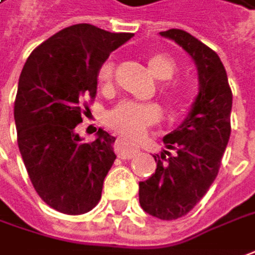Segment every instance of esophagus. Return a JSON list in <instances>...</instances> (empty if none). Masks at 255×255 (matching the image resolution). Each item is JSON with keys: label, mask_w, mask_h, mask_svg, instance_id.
<instances>
[{"label": "esophagus", "mask_w": 255, "mask_h": 255, "mask_svg": "<svg viewBox=\"0 0 255 255\" xmlns=\"http://www.w3.org/2000/svg\"><path fill=\"white\" fill-rule=\"evenodd\" d=\"M138 145L134 144V142H131L129 139L124 138V137H120V138L117 139L116 152L120 158L128 160V158H131L132 155H135V154L138 152Z\"/></svg>", "instance_id": "obj_1"}]
</instances>
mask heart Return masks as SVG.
Here are the masks:
<instances>
[{"label":"heart","instance_id":"1","mask_svg":"<svg viewBox=\"0 0 255 255\" xmlns=\"http://www.w3.org/2000/svg\"><path fill=\"white\" fill-rule=\"evenodd\" d=\"M147 67L151 74L165 80L161 83V94L167 98L171 106L183 103L188 94L187 87L181 83L168 81L177 72V61L165 52H152L147 57ZM114 68L116 62L113 58H106L97 68L95 80L100 90L108 91L114 83ZM162 117L161 107L155 103H135V101H121L113 107L107 114V123L114 131L128 137L137 138L147 132V129L155 126Z\"/></svg>","mask_w":255,"mask_h":255}]
</instances>
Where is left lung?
<instances>
[{
    "label": "left lung",
    "mask_w": 255,
    "mask_h": 255,
    "mask_svg": "<svg viewBox=\"0 0 255 255\" xmlns=\"http://www.w3.org/2000/svg\"><path fill=\"white\" fill-rule=\"evenodd\" d=\"M160 34L193 57L200 80V93L188 117L162 138L174 154L164 151L154 155L155 172L139 183L142 210L170 221L188 214L216 180L231 134L233 93L216 51L183 29Z\"/></svg>",
    "instance_id": "8db88e82"
}]
</instances>
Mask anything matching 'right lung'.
<instances>
[{
	"label": "right lung",
	"mask_w": 255,
	"mask_h": 255,
	"mask_svg": "<svg viewBox=\"0 0 255 255\" xmlns=\"http://www.w3.org/2000/svg\"><path fill=\"white\" fill-rule=\"evenodd\" d=\"M132 37L75 24L39 44L28 57L14 103L17 141L28 177L51 208L78 216L98 204L116 154V137L101 128L81 142L75 127L97 94L101 62Z\"/></svg>",
	"instance_id": "obj_1"
}]
</instances>
